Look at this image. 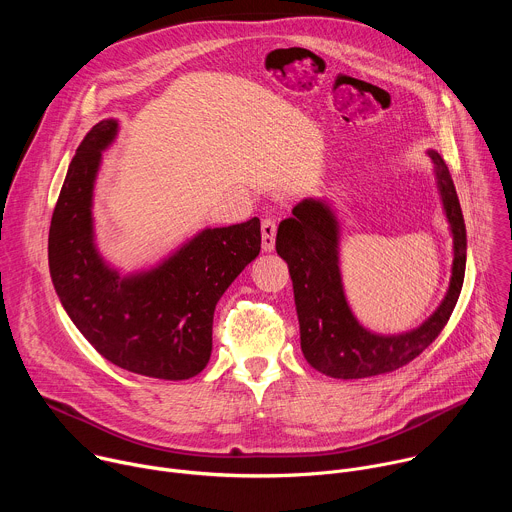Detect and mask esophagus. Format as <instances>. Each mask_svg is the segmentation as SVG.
<instances>
[{
	"label": "esophagus",
	"instance_id": "34e87169",
	"mask_svg": "<svg viewBox=\"0 0 512 512\" xmlns=\"http://www.w3.org/2000/svg\"><path fill=\"white\" fill-rule=\"evenodd\" d=\"M275 233H277L275 218H263V223H261V247H263V251H273L275 249Z\"/></svg>",
	"mask_w": 512,
	"mask_h": 512
}]
</instances>
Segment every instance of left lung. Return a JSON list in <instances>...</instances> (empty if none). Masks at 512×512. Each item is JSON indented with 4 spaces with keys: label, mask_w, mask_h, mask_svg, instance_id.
<instances>
[{
    "label": "left lung",
    "mask_w": 512,
    "mask_h": 512,
    "mask_svg": "<svg viewBox=\"0 0 512 512\" xmlns=\"http://www.w3.org/2000/svg\"><path fill=\"white\" fill-rule=\"evenodd\" d=\"M440 184L446 216L454 233V267L448 296L417 330L379 336L352 316L338 269V227L320 200L294 206L281 221L275 249L289 267L300 318L302 352L312 367L334 379H362L393 373L419 356L448 324L460 298L466 271V225L450 170L440 154L429 152Z\"/></svg>",
    "instance_id": "left-lung-1"
}]
</instances>
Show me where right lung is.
Listing matches in <instances>:
<instances>
[{
    "instance_id": "right-lung-1",
    "label": "right lung",
    "mask_w": 512,
    "mask_h": 512,
    "mask_svg": "<svg viewBox=\"0 0 512 512\" xmlns=\"http://www.w3.org/2000/svg\"><path fill=\"white\" fill-rule=\"evenodd\" d=\"M117 123H97L72 158L48 233L56 294L91 346L135 375L182 381L212 350L216 302L261 251V223L206 229L160 267L131 277L109 269L93 245L91 198L101 150Z\"/></svg>"
}]
</instances>
